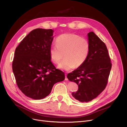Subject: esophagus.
I'll list each match as a JSON object with an SVG mask.
<instances>
[{
	"instance_id": "34e87169",
	"label": "esophagus",
	"mask_w": 127,
	"mask_h": 127,
	"mask_svg": "<svg viewBox=\"0 0 127 127\" xmlns=\"http://www.w3.org/2000/svg\"><path fill=\"white\" fill-rule=\"evenodd\" d=\"M65 80L66 81H67L68 80V78H67V75L65 74Z\"/></svg>"
}]
</instances>
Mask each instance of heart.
Instances as JSON below:
<instances>
[{
	"mask_svg": "<svg viewBox=\"0 0 127 127\" xmlns=\"http://www.w3.org/2000/svg\"><path fill=\"white\" fill-rule=\"evenodd\" d=\"M56 45H52L49 50L51 61L59 64L64 58L58 67L69 70L74 67L82 66L88 58L90 45L87 39L76 34L64 33L59 36L56 39Z\"/></svg>",
	"mask_w": 127,
	"mask_h": 127,
	"instance_id": "b5f03b06",
	"label": "heart"
}]
</instances>
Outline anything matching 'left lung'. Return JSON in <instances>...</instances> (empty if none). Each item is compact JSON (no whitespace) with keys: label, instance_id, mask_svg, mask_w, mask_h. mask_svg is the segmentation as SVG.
Masks as SVG:
<instances>
[{"label":"left lung","instance_id":"8db88e82","mask_svg":"<svg viewBox=\"0 0 127 127\" xmlns=\"http://www.w3.org/2000/svg\"><path fill=\"white\" fill-rule=\"evenodd\" d=\"M90 49L84 63L69 73L67 78L78 85L72 93L80 102H89L96 98L105 89L112 67L111 59L104 43L93 32L88 33Z\"/></svg>","mask_w":127,"mask_h":127}]
</instances>
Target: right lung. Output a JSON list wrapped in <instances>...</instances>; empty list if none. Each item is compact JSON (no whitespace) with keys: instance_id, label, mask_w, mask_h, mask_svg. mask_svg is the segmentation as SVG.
Listing matches in <instances>:
<instances>
[{"instance_id":"obj_1","label":"right lung","mask_w":127,"mask_h":127,"mask_svg":"<svg viewBox=\"0 0 127 127\" xmlns=\"http://www.w3.org/2000/svg\"><path fill=\"white\" fill-rule=\"evenodd\" d=\"M52 29L31 31L16 48L12 69L18 88L26 96L41 99L49 95L53 86L65 79L64 72L50 61Z\"/></svg>"}]
</instances>
